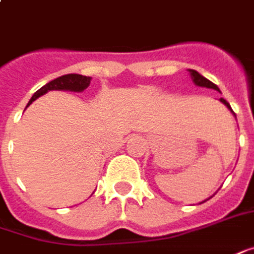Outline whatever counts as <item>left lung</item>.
<instances>
[{
    "label": "left lung",
    "instance_id": "obj_1",
    "mask_svg": "<svg viewBox=\"0 0 254 254\" xmlns=\"http://www.w3.org/2000/svg\"><path fill=\"white\" fill-rule=\"evenodd\" d=\"M188 71H190V74H191V78H192V81H194V84H195V85H198V87H206V88H212V90H216V91H219L218 85H215L212 81H209L208 78H205L204 75L199 74L198 71H195V70H188ZM221 102L226 105V108H228V110L232 111L231 105H229V102H228V101L223 100V98H221ZM232 114L235 115V112H233V111H232ZM209 198H211V197H209ZM204 202H205V201H204Z\"/></svg>",
    "mask_w": 254,
    "mask_h": 254
}]
</instances>
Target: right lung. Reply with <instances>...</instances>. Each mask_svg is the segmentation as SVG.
I'll list each match as a JSON object with an SVG mask.
<instances>
[{
  "instance_id": "obj_1",
  "label": "right lung",
  "mask_w": 254,
  "mask_h": 254,
  "mask_svg": "<svg viewBox=\"0 0 254 254\" xmlns=\"http://www.w3.org/2000/svg\"><path fill=\"white\" fill-rule=\"evenodd\" d=\"M90 83H91V77H87V75L64 74L62 75V77H57V78L49 81L46 85H43L42 88H39L38 91L35 92V94L32 95L31 101L28 102V105H31L32 102L36 100V98H39L40 95L46 94L48 91H52V90L81 92L90 85ZM28 105H26V107H28Z\"/></svg>"
}]
</instances>
